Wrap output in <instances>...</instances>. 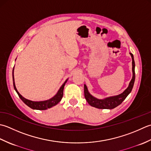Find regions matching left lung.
I'll return each instance as SVG.
<instances>
[{"label":"left lung","mask_w":151,"mask_h":151,"mask_svg":"<svg viewBox=\"0 0 151 151\" xmlns=\"http://www.w3.org/2000/svg\"><path fill=\"white\" fill-rule=\"evenodd\" d=\"M132 59V78L128 85V87L127 89L122 92L121 94L116 96H109L104 98V99H98L97 98H95L93 95H91L88 91L87 87L86 85H84V94L85 98L86 100L87 101L89 105L91 106L96 107L98 109H111L115 107L119 106L123 101L125 100V98L127 97L128 95L131 93L132 88L134 87V81H135V62L134 55L132 53H130Z\"/></svg>","instance_id":"8db88e82"}]
</instances>
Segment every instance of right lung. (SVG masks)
Returning a JSON list of instances; mask_svg holds the SVG:
<instances>
[{
  "label": "right lung",
  "mask_w": 151,
  "mask_h": 151,
  "mask_svg": "<svg viewBox=\"0 0 151 151\" xmlns=\"http://www.w3.org/2000/svg\"><path fill=\"white\" fill-rule=\"evenodd\" d=\"M14 70V67L13 68V72H12V78H13V84H14V87L15 91H16V93H17L19 97L21 98V100H22L27 106H28L31 109H37V110L47 109L49 108H51V107H52L56 106L57 104H58L60 102L61 99L63 98L64 87V85H65V84L66 83L68 79L66 80L65 81H64V83L60 87L59 90L58 91L57 94H55L53 97L50 98V99L47 100H44V101H32V100H30L27 99V98H24L22 95H21L19 92L17 91L16 87H15V85Z\"/></svg>",
  "instance_id": "obj_1"
}]
</instances>
